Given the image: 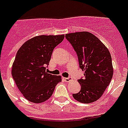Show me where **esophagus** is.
Segmentation results:
<instances>
[{"label":"esophagus","instance_id":"obj_1","mask_svg":"<svg viewBox=\"0 0 128 128\" xmlns=\"http://www.w3.org/2000/svg\"><path fill=\"white\" fill-rule=\"evenodd\" d=\"M63 80H64V81L66 82H70L72 78H63Z\"/></svg>","mask_w":128,"mask_h":128}]
</instances>
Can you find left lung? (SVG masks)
Segmentation results:
<instances>
[{
    "label": "left lung",
    "mask_w": 128,
    "mask_h": 128,
    "mask_svg": "<svg viewBox=\"0 0 128 128\" xmlns=\"http://www.w3.org/2000/svg\"><path fill=\"white\" fill-rule=\"evenodd\" d=\"M78 56L84 78L78 80L81 90L74 94L82 103H91L100 98L109 85L113 74L111 54L96 36L88 32L65 34Z\"/></svg>",
    "instance_id": "1"
}]
</instances>
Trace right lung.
I'll list each match as a JSON object with an SVG mask.
<instances>
[{
	"label": "right lung",
	"instance_id": "right-lung-1",
	"mask_svg": "<svg viewBox=\"0 0 128 128\" xmlns=\"http://www.w3.org/2000/svg\"><path fill=\"white\" fill-rule=\"evenodd\" d=\"M65 35H40L24 43L18 50L13 63L11 74L18 89L28 100L41 103L51 96L60 76L48 74L54 48Z\"/></svg>",
	"mask_w": 128,
	"mask_h": 128
}]
</instances>
